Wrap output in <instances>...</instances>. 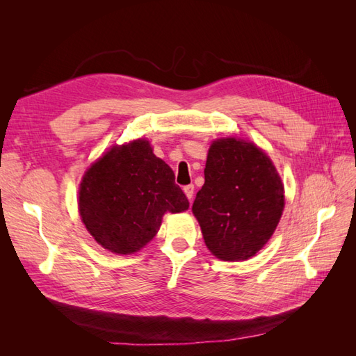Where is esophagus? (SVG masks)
Listing matches in <instances>:
<instances>
[{
  "instance_id": "34e87169",
  "label": "esophagus",
  "mask_w": 356,
  "mask_h": 356,
  "mask_svg": "<svg viewBox=\"0 0 356 356\" xmlns=\"http://www.w3.org/2000/svg\"><path fill=\"white\" fill-rule=\"evenodd\" d=\"M184 193H186V196L188 197V200H191V199H193V195H195V186H193V184L186 186V187H184Z\"/></svg>"
}]
</instances>
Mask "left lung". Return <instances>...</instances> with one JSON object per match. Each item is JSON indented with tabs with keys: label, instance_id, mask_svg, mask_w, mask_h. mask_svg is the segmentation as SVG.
I'll list each match as a JSON object with an SVG mask.
<instances>
[{
	"label": "left lung",
	"instance_id": "1",
	"mask_svg": "<svg viewBox=\"0 0 356 356\" xmlns=\"http://www.w3.org/2000/svg\"><path fill=\"white\" fill-rule=\"evenodd\" d=\"M191 209L215 257L248 260L281 220L284 186L272 160L252 143L218 139L209 148L204 184Z\"/></svg>",
	"mask_w": 356,
	"mask_h": 356
}]
</instances>
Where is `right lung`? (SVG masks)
<instances>
[{"label":"right lung","instance_id":"add662e5","mask_svg":"<svg viewBox=\"0 0 356 356\" xmlns=\"http://www.w3.org/2000/svg\"><path fill=\"white\" fill-rule=\"evenodd\" d=\"M79 208L86 229L105 250L132 254L152 241L165 212L188 209L175 175L148 141L113 147L86 172Z\"/></svg>","mask_w":356,"mask_h":356}]
</instances>
